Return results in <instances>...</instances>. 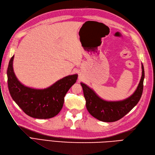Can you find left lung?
<instances>
[{"instance_id":"obj_1","label":"left lung","mask_w":155,"mask_h":155,"mask_svg":"<svg viewBox=\"0 0 155 155\" xmlns=\"http://www.w3.org/2000/svg\"><path fill=\"white\" fill-rule=\"evenodd\" d=\"M144 77V68L142 63V77L136 90L130 97L118 101H105L93 89L86 84L81 82L88 112L93 117L102 122H113L118 120L130 111L139 102L143 92Z\"/></svg>"}]
</instances>
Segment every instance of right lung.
<instances>
[{
    "label": "right lung",
    "instance_id": "1",
    "mask_svg": "<svg viewBox=\"0 0 155 155\" xmlns=\"http://www.w3.org/2000/svg\"><path fill=\"white\" fill-rule=\"evenodd\" d=\"M13 58L14 55L7 70L8 89L13 101L31 117L46 119L56 116L63 107L65 95L76 82L78 74L65 77L44 89L29 87L17 78L13 71Z\"/></svg>",
    "mask_w": 155,
    "mask_h": 155
}]
</instances>
